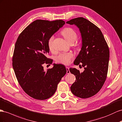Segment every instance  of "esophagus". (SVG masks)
I'll return each instance as SVG.
<instances>
[{
	"label": "esophagus",
	"mask_w": 122,
	"mask_h": 122,
	"mask_svg": "<svg viewBox=\"0 0 122 122\" xmlns=\"http://www.w3.org/2000/svg\"><path fill=\"white\" fill-rule=\"evenodd\" d=\"M66 70H67V74H69V73H70V70H69V67H66Z\"/></svg>",
	"instance_id": "1"
}]
</instances>
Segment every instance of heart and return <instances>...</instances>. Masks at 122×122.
<instances>
[{"mask_svg":"<svg viewBox=\"0 0 122 122\" xmlns=\"http://www.w3.org/2000/svg\"><path fill=\"white\" fill-rule=\"evenodd\" d=\"M61 35L63 36L66 40L69 43L74 42L77 38V34L73 29L71 28H66L62 30L61 32ZM53 39L54 36L50 37L48 41V46L49 50L52 51L53 49ZM73 57V54L72 53H62L59 55L56 58V61L59 63L64 65H67L70 63L71 59Z\"/></svg>","mask_w":122,"mask_h":122,"instance_id":"obj_1","label":"heart"}]
</instances>
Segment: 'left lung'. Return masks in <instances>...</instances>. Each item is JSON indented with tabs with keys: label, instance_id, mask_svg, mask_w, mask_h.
Returning <instances> with one entry per match:
<instances>
[{
	"label": "left lung",
	"instance_id": "obj_1",
	"mask_svg": "<svg viewBox=\"0 0 122 122\" xmlns=\"http://www.w3.org/2000/svg\"><path fill=\"white\" fill-rule=\"evenodd\" d=\"M66 23L76 25L80 30L82 46L74 64H81L85 69L80 72L76 68L69 69L76 77L70 87L71 91L78 97H90L101 90L106 81L109 60V48L100 29L87 19L78 17Z\"/></svg>",
	"mask_w": 122,
	"mask_h": 122
}]
</instances>
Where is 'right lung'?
<instances>
[{
	"label": "right lung",
	"instance_id": "right-lung-1",
	"mask_svg": "<svg viewBox=\"0 0 122 122\" xmlns=\"http://www.w3.org/2000/svg\"><path fill=\"white\" fill-rule=\"evenodd\" d=\"M65 24L62 20H36L26 27L16 41L12 65L21 87L29 96L45 100L53 95L57 85L67 72L63 65L53 64L45 71L42 65L52 64L46 57L49 52L48 41Z\"/></svg>",
	"mask_w": 122,
	"mask_h": 122
}]
</instances>
